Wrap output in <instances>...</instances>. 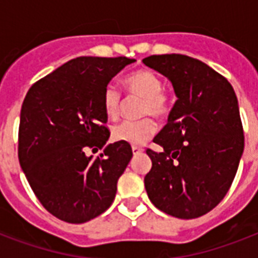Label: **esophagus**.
Segmentation results:
<instances>
[{"instance_id":"34e87169","label":"esophagus","mask_w":258,"mask_h":258,"mask_svg":"<svg viewBox=\"0 0 258 258\" xmlns=\"http://www.w3.org/2000/svg\"><path fill=\"white\" fill-rule=\"evenodd\" d=\"M133 153H134V155H137V154H141V153H143V149H141V147H137V146H134Z\"/></svg>"}]
</instances>
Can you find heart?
<instances>
[{
	"label": "heart",
	"mask_w": 258,
	"mask_h": 258,
	"mask_svg": "<svg viewBox=\"0 0 258 258\" xmlns=\"http://www.w3.org/2000/svg\"><path fill=\"white\" fill-rule=\"evenodd\" d=\"M124 84L131 95L145 99L142 107L143 115L162 117L167 113L170 107L169 96L162 91L163 83L155 72L139 70L127 76ZM121 103L123 101L119 89L112 84L105 87L103 92V107L107 116L116 119L120 115ZM157 130V123L151 117H146L142 120H124L113 127L112 138L127 145L142 146L155 135Z\"/></svg>",
	"instance_id": "obj_1"
}]
</instances>
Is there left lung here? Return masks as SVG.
<instances>
[{
  "label": "left lung",
  "instance_id": "1",
  "mask_svg": "<svg viewBox=\"0 0 258 258\" xmlns=\"http://www.w3.org/2000/svg\"><path fill=\"white\" fill-rule=\"evenodd\" d=\"M143 62L169 79L178 100L147 150L145 176L154 206L191 220L209 213L232 186L244 153V131L234 89L218 72L184 54H158Z\"/></svg>",
  "mask_w": 258,
  "mask_h": 258
}]
</instances>
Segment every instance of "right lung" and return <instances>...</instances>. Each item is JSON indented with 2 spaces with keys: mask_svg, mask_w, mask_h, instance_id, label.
<instances>
[{
  "mask_svg": "<svg viewBox=\"0 0 258 258\" xmlns=\"http://www.w3.org/2000/svg\"><path fill=\"white\" fill-rule=\"evenodd\" d=\"M127 57H78L58 67L26 93L20 115L18 159L42 206L58 220L83 224L112 205L131 146L107 145L103 92ZM87 147L103 148L92 160Z\"/></svg>",
  "mask_w": 258,
  "mask_h": 258,
  "instance_id": "obj_1",
  "label": "right lung"
}]
</instances>
